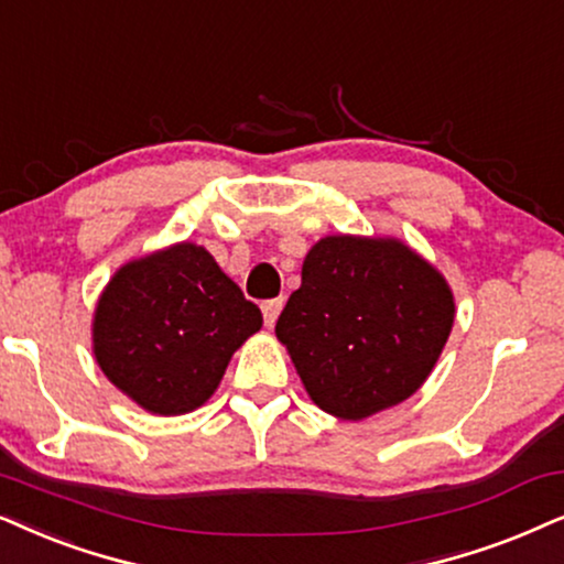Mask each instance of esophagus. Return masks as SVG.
I'll use <instances>...</instances> for the list:
<instances>
[{"mask_svg": "<svg viewBox=\"0 0 564 564\" xmlns=\"http://www.w3.org/2000/svg\"><path fill=\"white\" fill-rule=\"evenodd\" d=\"M280 311H282V297L264 300V303H261V313H264V324L267 326H274L276 318H280Z\"/></svg>", "mask_w": 564, "mask_h": 564, "instance_id": "34e87169", "label": "esophagus"}]
</instances>
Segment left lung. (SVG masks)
Masks as SVG:
<instances>
[{
	"mask_svg": "<svg viewBox=\"0 0 564 564\" xmlns=\"http://www.w3.org/2000/svg\"><path fill=\"white\" fill-rule=\"evenodd\" d=\"M453 313L448 282L401 240L328 236L305 256L274 332L308 397L357 422L425 383Z\"/></svg>",
	"mask_w": 564,
	"mask_h": 564,
	"instance_id": "8db88e82",
	"label": "left lung"
}]
</instances>
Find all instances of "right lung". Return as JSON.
Instances as JSON below:
<instances>
[{"mask_svg": "<svg viewBox=\"0 0 564 564\" xmlns=\"http://www.w3.org/2000/svg\"><path fill=\"white\" fill-rule=\"evenodd\" d=\"M264 324L207 248L175 243L129 261L106 284L93 321L100 370L152 414L202 406L230 357Z\"/></svg>", "mask_w": 564, "mask_h": 564, "instance_id": "obj_1", "label": "right lung"}]
</instances>
